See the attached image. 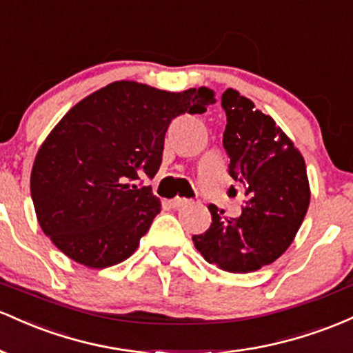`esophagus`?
Returning <instances> with one entry per match:
<instances>
[{
    "instance_id": "1",
    "label": "esophagus",
    "mask_w": 353,
    "mask_h": 353,
    "mask_svg": "<svg viewBox=\"0 0 353 353\" xmlns=\"http://www.w3.org/2000/svg\"><path fill=\"white\" fill-rule=\"evenodd\" d=\"M190 200L188 198H173V200H170V205H172V208H181L185 207V205H188Z\"/></svg>"
}]
</instances>
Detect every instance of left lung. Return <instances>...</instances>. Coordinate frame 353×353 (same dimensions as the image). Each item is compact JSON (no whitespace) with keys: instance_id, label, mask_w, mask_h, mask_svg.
<instances>
[{"instance_id":"1","label":"left lung","mask_w":353,"mask_h":353,"mask_svg":"<svg viewBox=\"0 0 353 353\" xmlns=\"http://www.w3.org/2000/svg\"><path fill=\"white\" fill-rule=\"evenodd\" d=\"M221 108L227 114L228 173L243 185L248 200L239 219H225L210 205L212 225L193 235V243L208 263L248 273L275 262L290 247L310 203V188L303 157L272 117L232 88L221 94Z\"/></svg>"}]
</instances>
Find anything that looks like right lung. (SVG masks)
Masks as SVG:
<instances>
[{"label": "right lung", "mask_w": 353, "mask_h": 353, "mask_svg": "<svg viewBox=\"0 0 353 353\" xmlns=\"http://www.w3.org/2000/svg\"><path fill=\"white\" fill-rule=\"evenodd\" d=\"M208 88L181 93L114 81L74 105L38 150L31 198L39 227L74 262L106 268L133 255L160 213L141 178L157 175L173 118L203 113Z\"/></svg>", "instance_id": "1"}]
</instances>
